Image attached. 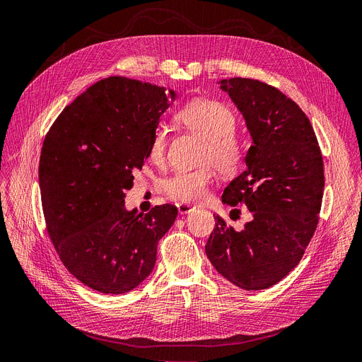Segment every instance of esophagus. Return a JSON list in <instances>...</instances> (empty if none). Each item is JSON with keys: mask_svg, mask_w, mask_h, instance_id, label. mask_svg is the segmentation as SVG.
Here are the masks:
<instances>
[{"mask_svg": "<svg viewBox=\"0 0 362 362\" xmlns=\"http://www.w3.org/2000/svg\"><path fill=\"white\" fill-rule=\"evenodd\" d=\"M177 208H178V212H180L181 215L189 214V212H192V211L194 209L192 205H187V204H178Z\"/></svg>", "mask_w": 362, "mask_h": 362, "instance_id": "1", "label": "esophagus"}]
</instances>
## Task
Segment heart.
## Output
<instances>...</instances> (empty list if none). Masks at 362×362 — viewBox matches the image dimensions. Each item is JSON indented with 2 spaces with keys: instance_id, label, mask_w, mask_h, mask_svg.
Returning a JSON list of instances; mask_svg holds the SVG:
<instances>
[{
  "instance_id": "obj_1",
  "label": "heart",
  "mask_w": 362,
  "mask_h": 362,
  "mask_svg": "<svg viewBox=\"0 0 362 362\" xmlns=\"http://www.w3.org/2000/svg\"><path fill=\"white\" fill-rule=\"evenodd\" d=\"M187 129L204 139L199 154L200 166L175 172L162 184L163 193L180 204H194L204 199L215 170L223 177L235 175L245 160V146L235 134L236 117L228 107L209 99H197L177 112ZM166 150V131L158 126L150 142V157L162 162Z\"/></svg>"
}]
</instances>
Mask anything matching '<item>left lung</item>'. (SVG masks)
I'll use <instances>...</instances> for the list:
<instances>
[{
	"mask_svg": "<svg viewBox=\"0 0 362 362\" xmlns=\"http://www.w3.org/2000/svg\"><path fill=\"white\" fill-rule=\"evenodd\" d=\"M242 112L252 146L245 169L223 193L230 206L245 204L251 221L236 230L220 215L205 252L216 272L248 291L282 281L305 254L324 194V162L306 114L273 86L252 78L221 80ZM239 209L230 218H239Z\"/></svg>",
	"mask_w": 362,
	"mask_h": 362,
	"instance_id": "left-lung-1",
	"label": "left lung"
}]
</instances>
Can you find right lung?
<instances>
[{"label": "right lung", "mask_w": 362, "mask_h": 362, "mask_svg": "<svg viewBox=\"0 0 362 362\" xmlns=\"http://www.w3.org/2000/svg\"><path fill=\"white\" fill-rule=\"evenodd\" d=\"M177 92L126 77L100 80L65 107L42 142L40 189L47 233L68 272L95 291L124 294L151 273L177 206L126 211L134 170L150 156Z\"/></svg>", "instance_id": "right-lung-1"}]
</instances>
